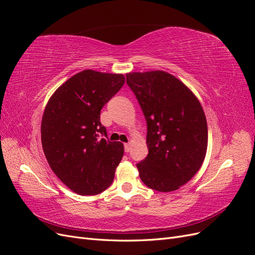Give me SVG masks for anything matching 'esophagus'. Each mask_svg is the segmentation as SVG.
<instances>
[{
    "label": "esophagus",
    "mask_w": 255,
    "mask_h": 255,
    "mask_svg": "<svg viewBox=\"0 0 255 255\" xmlns=\"http://www.w3.org/2000/svg\"><path fill=\"white\" fill-rule=\"evenodd\" d=\"M125 150H126V152H129L130 151V143L129 142L125 143Z\"/></svg>",
    "instance_id": "esophagus-1"
}]
</instances>
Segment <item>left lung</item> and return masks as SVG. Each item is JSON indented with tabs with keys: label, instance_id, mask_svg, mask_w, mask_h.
Masks as SVG:
<instances>
[{
	"label": "left lung",
	"instance_id": "8db88e82",
	"mask_svg": "<svg viewBox=\"0 0 255 255\" xmlns=\"http://www.w3.org/2000/svg\"><path fill=\"white\" fill-rule=\"evenodd\" d=\"M146 121L149 153L137 164L151 189L173 191L202 166L207 149V123L196 96L165 71L127 74Z\"/></svg>",
	"mask_w": 255,
	"mask_h": 255
}]
</instances>
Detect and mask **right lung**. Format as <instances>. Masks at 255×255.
<instances>
[{"instance_id":"right-lung-1","label":"right lung","mask_w":255,"mask_h":255,"mask_svg":"<svg viewBox=\"0 0 255 255\" xmlns=\"http://www.w3.org/2000/svg\"><path fill=\"white\" fill-rule=\"evenodd\" d=\"M126 82L125 75L84 70L54 92L41 121L48 163L79 195H98L111 186L125 146L107 139L100 121L103 106Z\"/></svg>"}]
</instances>
